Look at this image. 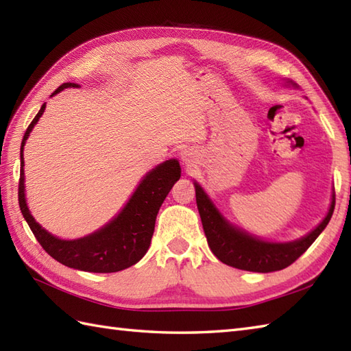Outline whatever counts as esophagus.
<instances>
[{"mask_svg":"<svg viewBox=\"0 0 351 351\" xmlns=\"http://www.w3.org/2000/svg\"><path fill=\"white\" fill-rule=\"evenodd\" d=\"M181 161H182V164H185V166H193V164L196 162V154H195V151H193V149H182L181 151Z\"/></svg>","mask_w":351,"mask_h":351,"instance_id":"1","label":"esophagus"}]
</instances>
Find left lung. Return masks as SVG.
Returning <instances> with one entry per match:
<instances>
[{
  "label": "left lung",
  "instance_id": "obj_1",
  "mask_svg": "<svg viewBox=\"0 0 351 351\" xmlns=\"http://www.w3.org/2000/svg\"><path fill=\"white\" fill-rule=\"evenodd\" d=\"M285 86L299 87L291 80L285 81ZM193 184H195L197 210L210 249L223 264L245 271L271 273L283 270L293 264L329 225L335 210V191H332L329 210L311 232L293 241H268L230 223L215 206L202 185L197 181H193Z\"/></svg>",
  "mask_w": 351,
  "mask_h": 351
}]
</instances>
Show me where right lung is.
I'll return each mask as SVG.
<instances>
[{
  "label": "right lung",
  "mask_w": 351,
  "mask_h": 351,
  "mask_svg": "<svg viewBox=\"0 0 351 351\" xmlns=\"http://www.w3.org/2000/svg\"><path fill=\"white\" fill-rule=\"evenodd\" d=\"M68 87H80L75 83H64L51 95V98ZM47 104L40 107L33 122L28 125L21 143V178H19V206L29 229L40 243L45 252L58 263L90 273H116L125 270L146 255L154 235L156 214L164 199L181 178V166L176 158L166 160L149 170L134 190L128 202L113 219L95 232L63 240L48 232L36 221L27 205L25 173H24V146L29 132L39 122Z\"/></svg>",
  "instance_id": "1"
}]
</instances>
